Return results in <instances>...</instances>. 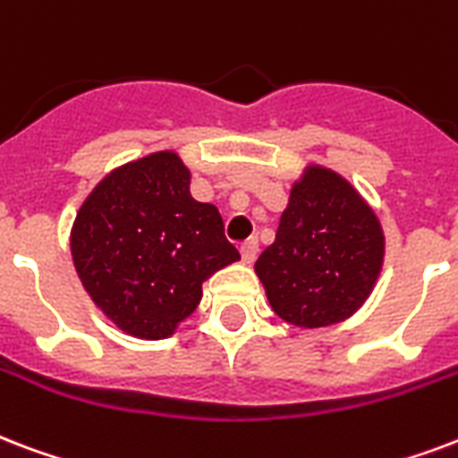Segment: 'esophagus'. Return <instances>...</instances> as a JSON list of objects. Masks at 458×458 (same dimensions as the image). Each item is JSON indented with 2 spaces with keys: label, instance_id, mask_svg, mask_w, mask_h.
Segmentation results:
<instances>
[{
  "label": "esophagus",
  "instance_id": "1",
  "mask_svg": "<svg viewBox=\"0 0 458 458\" xmlns=\"http://www.w3.org/2000/svg\"><path fill=\"white\" fill-rule=\"evenodd\" d=\"M240 254H242L244 264H254L257 254H259V242H257V240H247V242L240 247Z\"/></svg>",
  "mask_w": 458,
  "mask_h": 458
}]
</instances>
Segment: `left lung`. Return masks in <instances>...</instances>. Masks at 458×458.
<instances>
[{
  "label": "left lung",
  "instance_id": "1",
  "mask_svg": "<svg viewBox=\"0 0 458 458\" xmlns=\"http://www.w3.org/2000/svg\"><path fill=\"white\" fill-rule=\"evenodd\" d=\"M382 267L384 230L375 208L344 174L307 163L254 274L284 322L322 329L365 305Z\"/></svg>",
  "mask_w": 458,
  "mask_h": 458
}]
</instances>
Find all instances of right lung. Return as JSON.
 Returning a JSON list of instances; mask_svg holds the SVG:
<instances>
[{"mask_svg": "<svg viewBox=\"0 0 458 458\" xmlns=\"http://www.w3.org/2000/svg\"><path fill=\"white\" fill-rule=\"evenodd\" d=\"M190 182L182 156L165 148L110 170L76 211V276L129 336H173L201 302V284L240 261L218 208L191 197Z\"/></svg>", "mask_w": 458, "mask_h": 458, "instance_id": "obj_1", "label": "right lung"}]
</instances>
